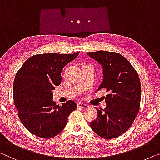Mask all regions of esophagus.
Masks as SVG:
<instances>
[{
  "label": "esophagus",
  "mask_w": 160,
  "mask_h": 160,
  "mask_svg": "<svg viewBox=\"0 0 160 160\" xmlns=\"http://www.w3.org/2000/svg\"><path fill=\"white\" fill-rule=\"evenodd\" d=\"M78 107H80V108H82V109H89V108H90L89 105L85 104V103H78Z\"/></svg>",
  "instance_id": "34e87169"
}]
</instances>
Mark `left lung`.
<instances>
[{
    "mask_svg": "<svg viewBox=\"0 0 160 160\" xmlns=\"http://www.w3.org/2000/svg\"><path fill=\"white\" fill-rule=\"evenodd\" d=\"M87 54L102 67L103 81L98 91L105 88L107 107L96 108L98 117L90 123L91 129L103 138L120 136L136 119L141 102L140 79L130 63L120 53L98 51Z\"/></svg>",
    "mask_w": 160,
    "mask_h": 160,
    "instance_id": "8db88e82",
    "label": "left lung"
}]
</instances>
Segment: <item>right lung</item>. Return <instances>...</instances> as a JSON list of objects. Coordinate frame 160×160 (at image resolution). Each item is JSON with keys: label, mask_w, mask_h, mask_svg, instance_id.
Masks as SVG:
<instances>
[{"label": "right lung", "mask_w": 160, "mask_h": 160, "mask_svg": "<svg viewBox=\"0 0 160 160\" xmlns=\"http://www.w3.org/2000/svg\"><path fill=\"white\" fill-rule=\"evenodd\" d=\"M48 53L34 55L24 63L15 76L13 96L19 118L31 133L51 138L65 128L69 114L77 107L69 100L57 105L52 91L62 82V71L78 57Z\"/></svg>", "instance_id": "add662e5"}]
</instances>
